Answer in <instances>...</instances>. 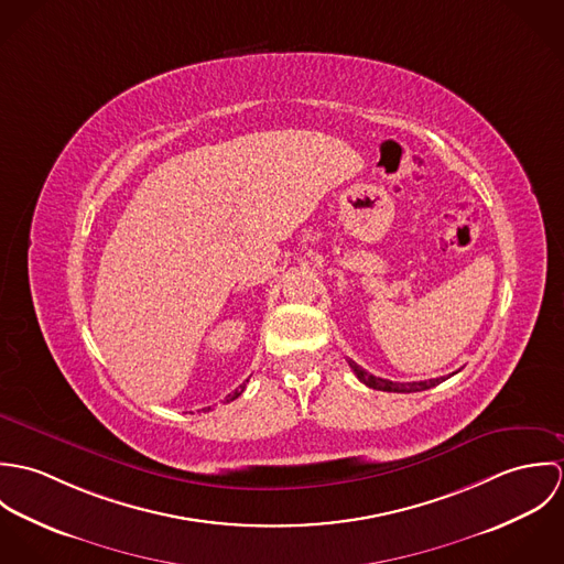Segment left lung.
Segmentation results:
<instances>
[{"mask_svg": "<svg viewBox=\"0 0 564 564\" xmlns=\"http://www.w3.org/2000/svg\"><path fill=\"white\" fill-rule=\"evenodd\" d=\"M351 371L356 373V378L367 384L369 389H376V391H387V393H416V391H425V389H432L436 384H441L445 378H436V380H425V382H391V380H384V378H376L373 373L365 371L360 365H356L354 360H347Z\"/></svg>", "mask_w": 564, "mask_h": 564, "instance_id": "obj_1", "label": "left lung"}]
</instances>
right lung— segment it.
Listing matches in <instances>:
<instances>
[{
    "instance_id": "add662e5",
    "label": "right lung",
    "mask_w": 564,
    "mask_h": 564,
    "mask_svg": "<svg viewBox=\"0 0 564 564\" xmlns=\"http://www.w3.org/2000/svg\"><path fill=\"white\" fill-rule=\"evenodd\" d=\"M245 382H249V380H245ZM245 382H242L239 389H235L230 395H226V402H235V400L241 395L242 391H245ZM208 410H210V408H208Z\"/></svg>"
}]
</instances>
